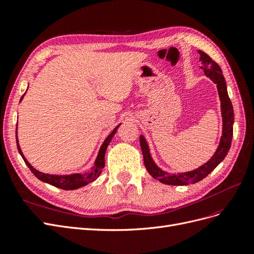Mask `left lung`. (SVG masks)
<instances>
[{"instance_id":"obj_1","label":"left lung","mask_w":254,"mask_h":254,"mask_svg":"<svg viewBox=\"0 0 254 254\" xmlns=\"http://www.w3.org/2000/svg\"><path fill=\"white\" fill-rule=\"evenodd\" d=\"M200 54V61L202 63L201 68L204 71V74L212 79L214 83L217 84L218 93L221 101V112H222V136L220 139V143L218 148L215 152V155L207 161L205 164L200 166L195 171L189 173H181L179 175H171L167 174L153 163L150 157L149 149L147 143H146L144 137L140 136V144L143 152L144 164L147 172L153 177V178L170 186H186L190 183H196L202 180L209 175L215 167H216L222 160L225 159L227 153L230 149L233 136V123H234V112L232 103L230 101L227 84L225 81V77L222 75L220 66L215 63V61L202 51H198Z\"/></svg>"}]
</instances>
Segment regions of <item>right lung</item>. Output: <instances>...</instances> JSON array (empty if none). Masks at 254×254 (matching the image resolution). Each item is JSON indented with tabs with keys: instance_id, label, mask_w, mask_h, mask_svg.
I'll list each match as a JSON object with an SVG mask.
<instances>
[{
	"instance_id": "right-lung-1",
	"label": "right lung",
	"mask_w": 254,
	"mask_h": 254,
	"mask_svg": "<svg viewBox=\"0 0 254 254\" xmlns=\"http://www.w3.org/2000/svg\"><path fill=\"white\" fill-rule=\"evenodd\" d=\"M22 98H23V96L21 97V99ZM119 126L114 128L113 131L108 136H107V139L103 143L101 149H99L98 156L96 158V161H95L93 168H92V170L89 173L83 174V175L74 174V175H68V176H55V175H49V174L40 173V172H38L37 170H35V168L27 162L26 159L24 158V156H23V153H22L21 148L19 146V143H18V137H17L18 150L20 152V155L22 156L23 160H24V162L26 163V165L29 167V170L32 171V173L37 177L38 179H40L43 182L50 183V184H52V186L59 188V189H63V190H76V189L86 186V184L90 183L91 181H93L96 178V177L102 173L103 168L105 166V152H106V149H107V147H108V145H109L110 141L112 140L113 135L115 134V132H117Z\"/></svg>"
}]
</instances>
